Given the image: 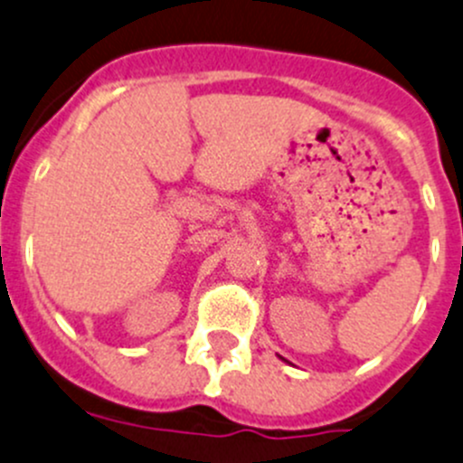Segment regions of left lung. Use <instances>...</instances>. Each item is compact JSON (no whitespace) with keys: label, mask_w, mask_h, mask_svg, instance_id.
<instances>
[{"label":"left lung","mask_w":463,"mask_h":463,"mask_svg":"<svg viewBox=\"0 0 463 463\" xmlns=\"http://www.w3.org/2000/svg\"><path fill=\"white\" fill-rule=\"evenodd\" d=\"M281 360H283V358H281Z\"/></svg>","instance_id":"obj_1"}]
</instances>
